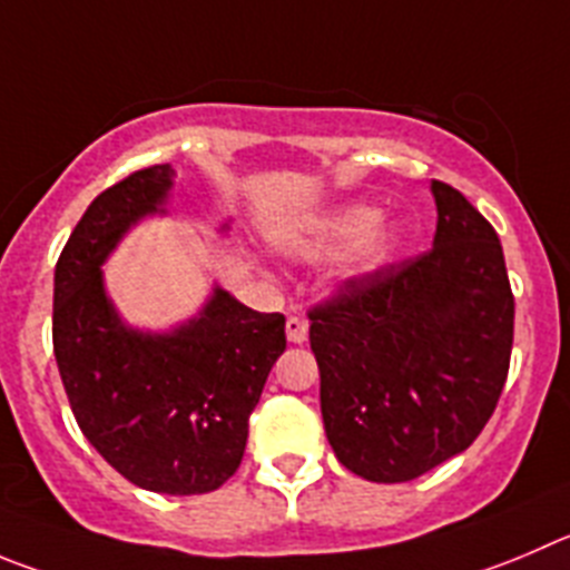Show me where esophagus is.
Here are the masks:
<instances>
[{
  "instance_id": "34e87169",
  "label": "esophagus",
  "mask_w": 570,
  "mask_h": 570,
  "mask_svg": "<svg viewBox=\"0 0 570 570\" xmlns=\"http://www.w3.org/2000/svg\"><path fill=\"white\" fill-rule=\"evenodd\" d=\"M306 337H309V323L297 315L286 317V340L295 345H303L306 343Z\"/></svg>"
}]
</instances>
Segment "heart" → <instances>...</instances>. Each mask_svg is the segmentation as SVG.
<instances>
[{
    "label": "heart",
    "mask_w": 570,
    "mask_h": 570,
    "mask_svg": "<svg viewBox=\"0 0 570 570\" xmlns=\"http://www.w3.org/2000/svg\"><path fill=\"white\" fill-rule=\"evenodd\" d=\"M376 222H380V210H376V207H345V210L334 213L332 219L317 230V236L312 238V242L303 244V253H326V249L345 247V244L363 238L357 255L351 261V273H365V269L380 267L382 261H385V255L391 253L396 238H393L391 230H375L371 234L370 230L376 227Z\"/></svg>",
    "instance_id": "heart-1"
}]
</instances>
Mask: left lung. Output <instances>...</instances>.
<instances>
[{
  "label": "left lung",
  "mask_w": 570,
  "mask_h": 570,
  "mask_svg": "<svg viewBox=\"0 0 570 570\" xmlns=\"http://www.w3.org/2000/svg\"><path fill=\"white\" fill-rule=\"evenodd\" d=\"M433 247L351 275L309 309L321 413L345 470L402 483L464 453L509 374L514 295L501 238L433 179Z\"/></svg>",
  "instance_id": "left-lung-1"
}]
</instances>
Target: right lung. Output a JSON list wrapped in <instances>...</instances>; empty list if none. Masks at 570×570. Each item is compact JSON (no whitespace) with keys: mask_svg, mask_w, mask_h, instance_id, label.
<instances>
[{"mask_svg":"<svg viewBox=\"0 0 570 570\" xmlns=\"http://www.w3.org/2000/svg\"><path fill=\"white\" fill-rule=\"evenodd\" d=\"M174 171L151 165L95 196L56 264L52 351L89 444L148 492L205 494L238 470L249 413L286 348V317L216 289L171 334L120 323L100 264L126 230L157 213Z\"/></svg>","mask_w":570,"mask_h":570,"instance_id":"add662e5","label":"right lung"}]
</instances>
